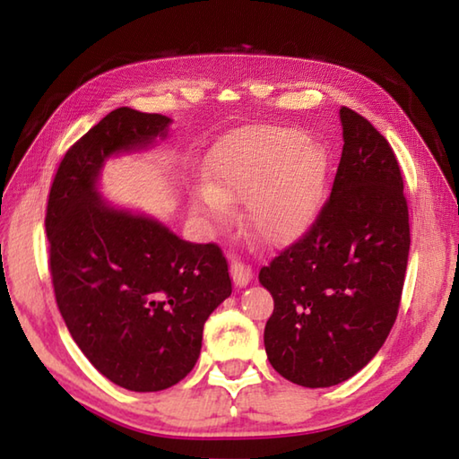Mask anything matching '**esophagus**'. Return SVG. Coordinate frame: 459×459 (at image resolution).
<instances>
[{"instance_id":"esophagus-1","label":"esophagus","mask_w":459,"mask_h":459,"mask_svg":"<svg viewBox=\"0 0 459 459\" xmlns=\"http://www.w3.org/2000/svg\"><path fill=\"white\" fill-rule=\"evenodd\" d=\"M230 275H232V281H235L237 287H245L247 283H251L253 269H251V265H247L245 261L232 257L230 259Z\"/></svg>"}]
</instances>
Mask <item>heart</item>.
Listing matches in <instances>:
<instances>
[{
	"label": "heart",
	"mask_w": 459,
	"mask_h": 459,
	"mask_svg": "<svg viewBox=\"0 0 459 459\" xmlns=\"http://www.w3.org/2000/svg\"><path fill=\"white\" fill-rule=\"evenodd\" d=\"M328 155L291 127L259 126L238 131L212 155L214 188L202 200L216 216L229 212L227 198L247 202V219L271 243L299 237L320 208Z\"/></svg>",
	"instance_id": "b5f03b06"
}]
</instances>
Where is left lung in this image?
Wrapping results in <instances>:
<instances>
[{"instance_id":"left-lung-1","label":"left lung","mask_w":459,"mask_h":459,"mask_svg":"<svg viewBox=\"0 0 459 459\" xmlns=\"http://www.w3.org/2000/svg\"><path fill=\"white\" fill-rule=\"evenodd\" d=\"M342 158L330 198L259 281L273 295L265 352L279 375L322 388L367 367L399 314L409 259V208L391 143L340 108Z\"/></svg>"}]
</instances>
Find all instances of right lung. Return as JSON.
<instances>
[{"label": "right lung", "mask_w": 459, "mask_h": 459, "mask_svg": "<svg viewBox=\"0 0 459 459\" xmlns=\"http://www.w3.org/2000/svg\"><path fill=\"white\" fill-rule=\"evenodd\" d=\"M169 123L115 108L65 153L46 206L62 320L100 375L135 393L164 391L188 375L204 322L232 291L219 245L188 243L97 194L108 155L143 150L168 135Z\"/></svg>", "instance_id": "obj_1"}]
</instances>
